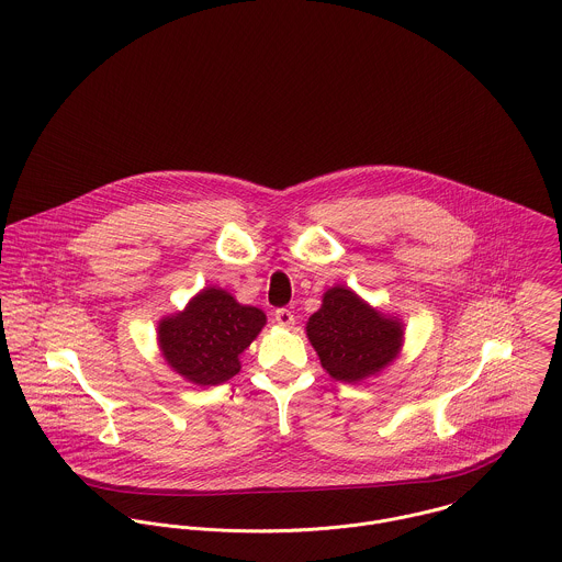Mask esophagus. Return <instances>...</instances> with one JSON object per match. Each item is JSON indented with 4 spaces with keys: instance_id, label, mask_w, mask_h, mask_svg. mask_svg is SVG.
I'll return each mask as SVG.
<instances>
[{
    "instance_id": "obj_1",
    "label": "esophagus",
    "mask_w": 562,
    "mask_h": 562,
    "mask_svg": "<svg viewBox=\"0 0 562 562\" xmlns=\"http://www.w3.org/2000/svg\"><path fill=\"white\" fill-rule=\"evenodd\" d=\"M273 318H276V323L282 325V327H291V325L295 323V314L291 311H286V308H278L276 314H273Z\"/></svg>"
}]
</instances>
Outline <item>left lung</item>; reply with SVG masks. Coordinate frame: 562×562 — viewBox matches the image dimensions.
I'll return each mask as SVG.
<instances>
[{"mask_svg":"<svg viewBox=\"0 0 562 562\" xmlns=\"http://www.w3.org/2000/svg\"><path fill=\"white\" fill-rule=\"evenodd\" d=\"M321 367L338 381L358 383L396 360L403 323L362 302L347 286H331L306 323Z\"/></svg>","mask_w":562,"mask_h":562,"instance_id":"obj_1","label":"left lung"}]
</instances>
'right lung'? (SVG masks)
<instances>
[{
    "label": "right lung",
    "instance_id": "add662e5",
    "mask_svg": "<svg viewBox=\"0 0 562 562\" xmlns=\"http://www.w3.org/2000/svg\"><path fill=\"white\" fill-rule=\"evenodd\" d=\"M265 312L239 304L224 289H202L186 311L164 316L157 327L161 353L172 371L195 385H217L241 371Z\"/></svg>",
    "mask_w": 562,
    "mask_h": 562
}]
</instances>
